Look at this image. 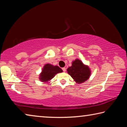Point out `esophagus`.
<instances>
[{
    "label": "esophagus",
    "mask_w": 127,
    "mask_h": 127,
    "mask_svg": "<svg viewBox=\"0 0 127 127\" xmlns=\"http://www.w3.org/2000/svg\"><path fill=\"white\" fill-rule=\"evenodd\" d=\"M62 69H63V72H65L66 71V68H65V67H64V68H62Z\"/></svg>",
    "instance_id": "obj_1"
}]
</instances>
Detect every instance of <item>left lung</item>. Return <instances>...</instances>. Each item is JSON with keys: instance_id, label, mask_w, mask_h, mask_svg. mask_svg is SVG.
Masks as SVG:
<instances>
[{"instance_id": "left-lung-1", "label": "left lung", "mask_w": 127, "mask_h": 127, "mask_svg": "<svg viewBox=\"0 0 127 127\" xmlns=\"http://www.w3.org/2000/svg\"><path fill=\"white\" fill-rule=\"evenodd\" d=\"M66 70L68 73L78 84H81L88 80L91 74L89 66L83 64L78 59L73 61L71 66H69Z\"/></svg>"}]
</instances>
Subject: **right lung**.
Returning a JSON list of instances; mask_svg holds the SVG:
<instances>
[{"mask_svg": "<svg viewBox=\"0 0 127 127\" xmlns=\"http://www.w3.org/2000/svg\"><path fill=\"white\" fill-rule=\"evenodd\" d=\"M62 72H63V70L58 65H53L49 63L46 64L39 74V79L42 82L49 83L56 74Z\"/></svg>", "mask_w": 127, "mask_h": 127, "instance_id": "1", "label": "right lung"}]
</instances>
